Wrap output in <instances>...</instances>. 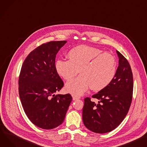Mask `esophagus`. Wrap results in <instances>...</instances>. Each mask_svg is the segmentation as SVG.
<instances>
[{"instance_id":"esophagus-1","label":"esophagus","mask_w":147,"mask_h":147,"mask_svg":"<svg viewBox=\"0 0 147 147\" xmlns=\"http://www.w3.org/2000/svg\"><path fill=\"white\" fill-rule=\"evenodd\" d=\"M72 97H73V100H75L76 99H79L80 98V97L77 96H76L74 94H72Z\"/></svg>"}]
</instances>
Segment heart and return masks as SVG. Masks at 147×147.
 I'll return each mask as SVG.
<instances>
[{"label": "heart", "mask_w": 147, "mask_h": 147, "mask_svg": "<svg viewBox=\"0 0 147 147\" xmlns=\"http://www.w3.org/2000/svg\"><path fill=\"white\" fill-rule=\"evenodd\" d=\"M102 53L99 48L82 45L68 51V59H59L55 63L56 71L67 81L76 79L65 85L67 92L81 95L89 87L93 91H99L112 81L116 71L115 57L108 53Z\"/></svg>", "instance_id": "obj_1"}]
</instances>
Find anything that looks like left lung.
<instances>
[{"mask_svg":"<svg viewBox=\"0 0 147 147\" xmlns=\"http://www.w3.org/2000/svg\"><path fill=\"white\" fill-rule=\"evenodd\" d=\"M119 66L111 83L92 96L98 103L86 97L83 121L90 131L103 134L112 131L125 118L130 108L133 94V75L128 60L118 51Z\"/></svg>","mask_w":147,"mask_h":147,"instance_id":"8db88e82","label":"left lung"}]
</instances>
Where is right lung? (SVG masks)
Returning <instances> with one entry per match:
<instances>
[{"label": "right lung", "instance_id": "1", "mask_svg": "<svg viewBox=\"0 0 147 147\" xmlns=\"http://www.w3.org/2000/svg\"><path fill=\"white\" fill-rule=\"evenodd\" d=\"M66 41H50L31 51L19 77V94L24 110L35 125L50 129L64 121L72 100L70 94H55L64 82L55 68V57Z\"/></svg>", "mask_w": 147, "mask_h": 147}]
</instances>
